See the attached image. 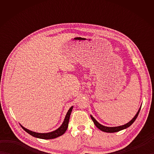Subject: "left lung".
<instances>
[{
	"label": "left lung",
	"instance_id": "1",
	"mask_svg": "<svg viewBox=\"0 0 154 154\" xmlns=\"http://www.w3.org/2000/svg\"><path fill=\"white\" fill-rule=\"evenodd\" d=\"M141 106L140 107L138 111V112H137V113H136V115L134 116V117L133 119L130 121V122L126 123V124H124V125L119 126L109 127V126H103V125H102V124H100L99 122H97V121L96 120V119H94V118L92 115H91V119H92V120L93 121L94 125H95L99 130H100L101 131H103L104 132H109V133L116 132L120 131V130H122L124 129H126V128H128L129 126H130L132 125V124L134 123V121L136 120V119H137V117H138V114L140 112V109H141Z\"/></svg>",
	"mask_w": 154,
	"mask_h": 154
}]
</instances>
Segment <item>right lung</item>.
<instances>
[{
  "instance_id": "1",
  "label": "right lung",
  "mask_w": 154,
  "mask_h": 154,
  "mask_svg": "<svg viewBox=\"0 0 154 154\" xmlns=\"http://www.w3.org/2000/svg\"><path fill=\"white\" fill-rule=\"evenodd\" d=\"M73 106H72L70 109H69V110L67 111V112L66 114V115H65V117L63 123H62L61 125L57 129L54 130V131L48 132V133H38V132H33V131H32V130L26 128H24V126H22L21 124H20V126L26 132L29 134H30L31 136H34V137H35V138H40V139H44V140H50V139H54L55 138H57V137L63 135V134L65 132V131L67 130V127H68V124H69V118H70L72 109H73Z\"/></svg>"
}]
</instances>
